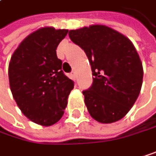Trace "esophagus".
<instances>
[{
  "label": "esophagus",
  "instance_id": "34e87169",
  "mask_svg": "<svg viewBox=\"0 0 156 156\" xmlns=\"http://www.w3.org/2000/svg\"><path fill=\"white\" fill-rule=\"evenodd\" d=\"M70 76H71V77H72V79H76V72L75 71H72L71 73H70Z\"/></svg>",
  "mask_w": 156,
  "mask_h": 156
}]
</instances>
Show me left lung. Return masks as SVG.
I'll return each mask as SVG.
<instances>
[{"mask_svg": "<svg viewBox=\"0 0 156 156\" xmlns=\"http://www.w3.org/2000/svg\"><path fill=\"white\" fill-rule=\"evenodd\" d=\"M70 40L84 50L93 76L83 90L90 116L109 124L123 118L140 92L143 68L131 41L104 25L70 30Z\"/></svg>", "mask_w": 156, "mask_h": 156, "instance_id": "8db88e82", "label": "left lung"}]
</instances>
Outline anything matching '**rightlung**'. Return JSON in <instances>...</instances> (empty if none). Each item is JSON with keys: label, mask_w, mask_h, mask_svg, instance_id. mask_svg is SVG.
Instances as JSON below:
<instances>
[{"label": "right lung", "mask_w": 156, "mask_h": 156, "mask_svg": "<svg viewBox=\"0 0 156 156\" xmlns=\"http://www.w3.org/2000/svg\"><path fill=\"white\" fill-rule=\"evenodd\" d=\"M67 32L52 27L37 29L21 41L9 63V84L17 106L41 126H51L61 119L74 88L56 55Z\"/></svg>", "instance_id": "obj_1"}]
</instances>
